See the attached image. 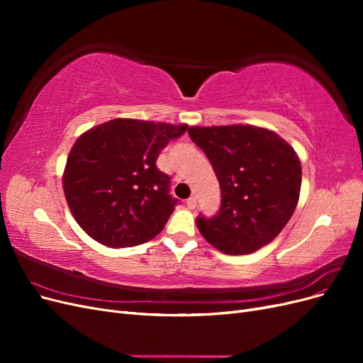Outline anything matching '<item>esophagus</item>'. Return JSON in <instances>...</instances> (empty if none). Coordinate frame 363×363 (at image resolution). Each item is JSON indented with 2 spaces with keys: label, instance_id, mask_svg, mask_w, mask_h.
<instances>
[{
  "label": "esophagus",
  "instance_id": "34e87169",
  "mask_svg": "<svg viewBox=\"0 0 363 363\" xmlns=\"http://www.w3.org/2000/svg\"><path fill=\"white\" fill-rule=\"evenodd\" d=\"M186 207H188L189 211H194V208L196 207V196H191V199L186 201Z\"/></svg>",
  "mask_w": 363,
  "mask_h": 363
}]
</instances>
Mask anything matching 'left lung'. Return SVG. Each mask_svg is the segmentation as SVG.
<instances>
[{
    "mask_svg": "<svg viewBox=\"0 0 363 363\" xmlns=\"http://www.w3.org/2000/svg\"><path fill=\"white\" fill-rule=\"evenodd\" d=\"M188 133L211 160L221 188L218 213L196 218L203 238L233 256L269 244L298 203L301 163L294 148L256 125L191 127Z\"/></svg>",
    "mask_w": 363,
    "mask_h": 363,
    "instance_id": "1",
    "label": "left lung"
}]
</instances>
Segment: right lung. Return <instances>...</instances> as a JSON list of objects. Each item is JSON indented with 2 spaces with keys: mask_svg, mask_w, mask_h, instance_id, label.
<instances>
[{
  "mask_svg": "<svg viewBox=\"0 0 363 363\" xmlns=\"http://www.w3.org/2000/svg\"><path fill=\"white\" fill-rule=\"evenodd\" d=\"M186 124L112 119L75 140L63 174V191L75 221L96 242L121 248L156 238L177 199L171 177L156 167Z\"/></svg>",
  "mask_w": 363,
  "mask_h": 363,
  "instance_id": "obj_1",
  "label": "right lung"
}]
</instances>
